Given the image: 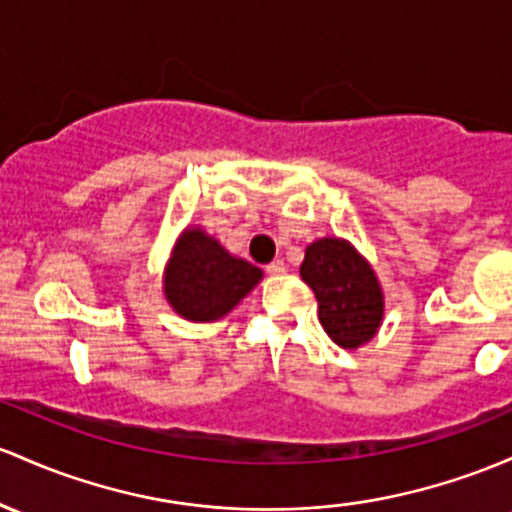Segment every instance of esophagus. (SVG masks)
<instances>
[{
  "mask_svg": "<svg viewBox=\"0 0 512 512\" xmlns=\"http://www.w3.org/2000/svg\"><path fill=\"white\" fill-rule=\"evenodd\" d=\"M284 272H286V265L282 260H274L267 265V274H272V277H279V274H284Z\"/></svg>",
  "mask_w": 512,
  "mask_h": 512,
  "instance_id": "1",
  "label": "esophagus"
}]
</instances>
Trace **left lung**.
Here are the masks:
<instances>
[{"mask_svg": "<svg viewBox=\"0 0 512 512\" xmlns=\"http://www.w3.org/2000/svg\"><path fill=\"white\" fill-rule=\"evenodd\" d=\"M301 279L318 299V318L335 345L357 350L379 333L386 301L372 262L350 240L325 235L306 247Z\"/></svg>", "mask_w": 512, "mask_h": 512, "instance_id": "left-lung-1", "label": "left lung"}]
</instances>
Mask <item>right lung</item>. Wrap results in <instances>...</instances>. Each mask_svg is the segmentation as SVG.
<instances>
[{"mask_svg": "<svg viewBox=\"0 0 512 512\" xmlns=\"http://www.w3.org/2000/svg\"><path fill=\"white\" fill-rule=\"evenodd\" d=\"M265 272L233 255L201 226H187L174 240L162 272V291L179 318L216 323L262 282Z\"/></svg>", "mask_w": 512, "mask_h": 512, "instance_id": "add662e5", "label": "right lung"}]
</instances>
